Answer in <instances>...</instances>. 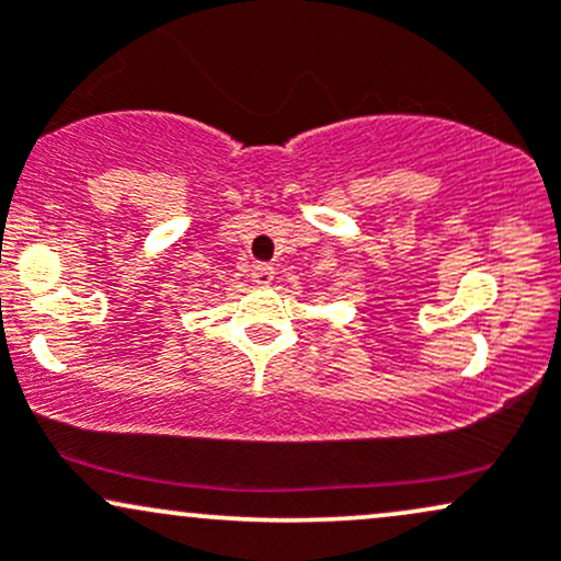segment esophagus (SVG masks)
<instances>
[{
  "label": "esophagus",
  "mask_w": 561,
  "mask_h": 561,
  "mask_svg": "<svg viewBox=\"0 0 561 561\" xmlns=\"http://www.w3.org/2000/svg\"><path fill=\"white\" fill-rule=\"evenodd\" d=\"M253 282L259 287H268L274 282V266L272 263H255L253 266Z\"/></svg>",
  "instance_id": "obj_1"
}]
</instances>
